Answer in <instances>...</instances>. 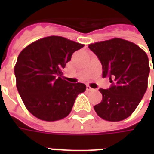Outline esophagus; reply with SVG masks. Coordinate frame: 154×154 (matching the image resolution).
<instances>
[{
  "instance_id": "esophagus-1",
  "label": "esophagus",
  "mask_w": 154,
  "mask_h": 154,
  "mask_svg": "<svg viewBox=\"0 0 154 154\" xmlns=\"http://www.w3.org/2000/svg\"><path fill=\"white\" fill-rule=\"evenodd\" d=\"M94 89L93 88H91V87H90V86H87V91H93Z\"/></svg>"
}]
</instances>
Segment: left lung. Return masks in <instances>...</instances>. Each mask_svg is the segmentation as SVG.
Wrapping results in <instances>:
<instances>
[{
	"instance_id": "obj_1",
	"label": "left lung",
	"mask_w": 154,
	"mask_h": 154,
	"mask_svg": "<svg viewBox=\"0 0 154 154\" xmlns=\"http://www.w3.org/2000/svg\"><path fill=\"white\" fill-rule=\"evenodd\" d=\"M102 64V77H109V89H99L100 103L94 110L108 121H120L135 110L148 87L150 72L148 55L130 41L114 38L89 44ZM154 72V67H153Z\"/></svg>"
}]
</instances>
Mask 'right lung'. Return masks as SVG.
<instances>
[{"mask_svg":"<svg viewBox=\"0 0 154 154\" xmlns=\"http://www.w3.org/2000/svg\"><path fill=\"white\" fill-rule=\"evenodd\" d=\"M84 44L60 36H48L29 44L20 53L15 66L16 87L26 109L45 121L67 117L75 100L87 87L69 83L63 69L75 51Z\"/></svg>","mask_w":154,"mask_h":154,"instance_id":"right-lung-1","label":"right lung"}]
</instances>
